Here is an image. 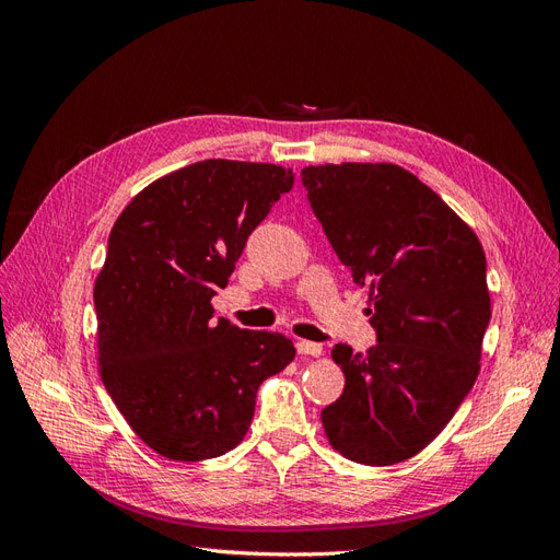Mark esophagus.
Here are the masks:
<instances>
[{"instance_id":"obj_1","label":"esophagus","mask_w":560,"mask_h":560,"mask_svg":"<svg viewBox=\"0 0 560 560\" xmlns=\"http://www.w3.org/2000/svg\"><path fill=\"white\" fill-rule=\"evenodd\" d=\"M296 352L299 354H308V358H319L322 346L319 343H311V341H296Z\"/></svg>"}]
</instances>
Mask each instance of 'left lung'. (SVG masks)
<instances>
[{"instance_id": "1", "label": "left lung", "mask_w": 560, "mask_h": 560, "mask_svg": "<svg viewBox=\"0 0 560 560\" xmlns=\"http://www.w3.org/2000/svg\"><path fill=\"white\" fill-rule=\"evenodd\" d=\"M311 208L350 270L369 287L378 343H338L346 387L322 428L352 463L409 460L442 432L479 376L490 319L483 247L430 186L395 163L311 165Z\"/></svg>"}]
</instances>
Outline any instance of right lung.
Instances as JSON below:
<instances>
[{
    "mask_svg": "<svg viewBox=\"0 0 560 560\" xmlns=\"http://www.w3.org/2000/svg\"><path fill=\"white\" fill-rule=\"evenodd\" d=\"M292 184L273 163L198 161L144 186L114 222L93 290L100 376L167 460L238 446L259 385L294 360L287 336L212 317L249 233Z\"/></svg>",
    "mask_w": 560,
    "mask_h": 560,
    "instance_id": "add662e5",
    "label": "right lung"
}]
</instances>
